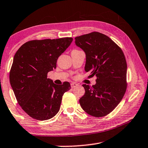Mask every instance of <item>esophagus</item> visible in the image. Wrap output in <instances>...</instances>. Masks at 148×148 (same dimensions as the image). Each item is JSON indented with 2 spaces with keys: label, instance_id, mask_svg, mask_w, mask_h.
<instances>
[{
  "label": "esophagus",
  "instance_id": "obj_1",
  "mask_svg": "<svg viewBox=\"0 0 148 148\" xmlns=\"http://www.w3.org/2000/svg\"><path fill=\"white\" fill-rule=\"evenodd\" d=\"M71 87L72 88H74V87H77V86L78 85H77V83H72L71 84Z\"/></svg>",
  "mask_w": 148,
  "mask_h": 148
}]
</instances>
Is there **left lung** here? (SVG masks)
<instances>
[{
	"mask_svg": "<svg viewBox=\"0 0 148 148\" xmlns=\"http://www.w3.org/2000/svg\"><path fill=\"white\" fill-rule=\"evenodd\" d=\"M76 46L86 55L85 71L96 76L95 85L83 84L85 95L79 99L82 108L95 117H102L115 109L127 88V63L122 49L100 32L75 37Z\"/></svg>",
	"mask_w": 148,
	"mask_h": 148,
	"instance_id": "obj_1",
	"label": "left lung"
}]
</instances>
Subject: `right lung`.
Segmentation results:
<instances>
[{"instance_id": "right-lung-1", "label": "right lung", "mask_w": 148, "mask_h": 148, "mask_svg": "<svg viewBox=\"0 0 148 148\" xmlns=\"http://www.w3.org/2000/svg\"><path fill=\"white\" fill-rule=\"evenodd\" d=\"M73 39L32 40L15 53L10 72V82L18 103L29 116L38 120L52 119L60 111L63 94L71 89L65 82L56 85L47 78L56 68L58 58Z\"/></svg>"}]
</instances>
